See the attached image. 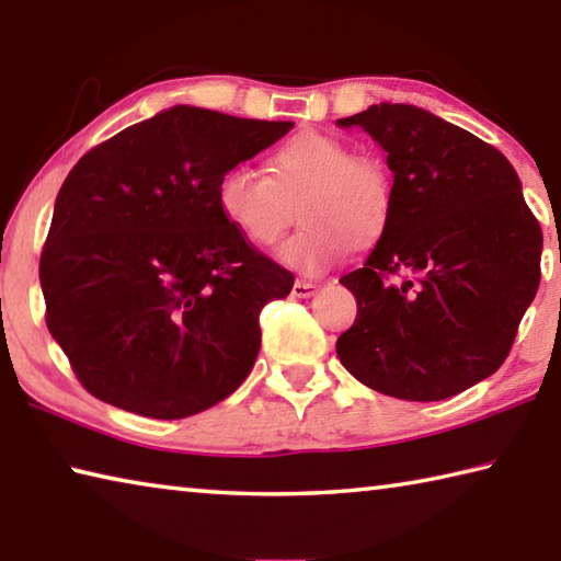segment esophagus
<instances>
[{
  "instance_id": "obj_1",
  "label": "esophagus",
  "mask_w": 561,
  "mask_h": 561,
  "mask_svg": "<svg viewBox=\"0 0 561 561\" xmlns=\"http://www.w3.org/2000/svg\"><path fill=\"white\" fill-rule=\"evenodd\" d=\"M317 294V284L314 282H304V279H297L294 282V287H291V297H297V299H309V297H314Z\"/></svg>"
}]
</instances>
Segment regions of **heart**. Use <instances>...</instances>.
Returning <instances> with one entry per match:
<instances>
[{
	"label": "heart",
	"instance_id": "b5f03b06",
	"mask_svg": "<svg viewBox=\"0 0 561 561\" xmlns=\"http://www.w3.org/2000/svg\"><path fill=\"white\" fill-rule=\"evenodd\" d=\"M267 173L247 165L217 180V207L254 247H274L299 205L301 230L282 244L291 270L319 274L351 250L383 234L393 210V180L374 156H356L334 136L304 130L274 150Z\"/></svg>",
	"mask_w": 561,
	"mask_h": 561
}]
</instances>
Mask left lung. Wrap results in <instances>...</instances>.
Listing matches in <instances>:
<instances>
[{
  "label": "left lung",
  "mask_w": 561,
  "mask_h": 561,
  "mask_svg": "<svg viewBox=\"0 0 561 561\" xmlns=\"http://www.w3.org/2000/svg\"><path fill=\"white\" fill-rule=\"evenodd\" d=\"M386 150L393 210L366 264L339 360L403 401H443L505 364L539 287L542 227L510 160L433 113L381 103L341 118Z\"/></svg>",
  "instance_id": "obj_1"
}]
</instances>
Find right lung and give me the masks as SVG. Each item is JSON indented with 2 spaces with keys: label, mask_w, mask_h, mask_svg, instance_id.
I'll list each match as a JSON object with an SVG mask.
<instances>
[{
  "label": "right lung",
  "mask_w": 561,
  "mask_h": 561,
  "mask_svg": "<svg viewBox=\"0 0 561 561\" xmlns=\"http://www.w3.org/2000/svg\"><path fill=\"white\" fill-rule=\"evenodd\" d=\"M289 128L173 106L71 168L39 279L46 327L91 396L178 421L250 376L260 311L287 297L294 274L225 220L217 180Z\"/></svg>",
  "instance_id": "1"
}]
</instances>
